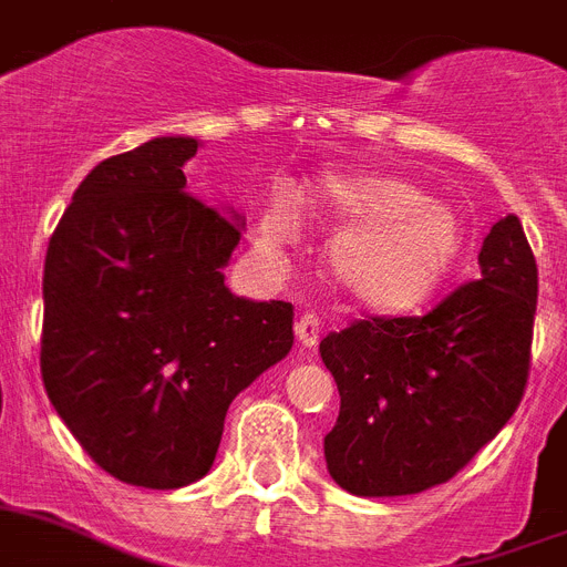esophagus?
<instances>
[{"label": "esophagus", "mask_w": 567, "mask_h": 567, "mask_svg": "<svg viewBox=\"0 0 567 567\" xmlns=\"http://www.w3.org/2000/svg\"><path fill=\"white\" fill-rule=\"evenodd\" d=\"M295 336H298L303 350H312L318 343V338H321V318H318L316 312H303V316L298 318V323H295Z\"/></svg>", "instance_id": "1"}]
</instances>
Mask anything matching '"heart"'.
Returning <instances> with one entry per match:
<instances>
[{
	"mask_svg": "<svg viewBox=\"0 0 567 567\" xmlns=\"http://www.w3.org/2000/svg\"><path fill=\"white\" fill-rule=\"evenodd\" d=\"M309 200L318 215L347 224L332 237L330 269L338 287L361 307L415 309L442 287L462 255V217L393 174L327 172L312 183ZM295 224L298 197L278 186L260 235L269 244H284L295 235Z\"/></svg>",
	"mask_w": 567,
	"mask_h": 567,
	"instance_id": "b5f03b06",
	"label": "heart"
}]
</instances>
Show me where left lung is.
Returning a JSON list of instances; mask_svg holds the SVG:
<instances>
[{"label": "left lung", "mask_w": 567, "mask_h": 567, "mask_svg": "<svg viewBox=\"0 0 567 567\" xmlns=\"http://www.w3.org/2000/svg\"><path fill=\"white\" fill-rule=\"evenodd\" d=\"M478 266L424 316H370L321 341L341 395L323 456L343 491L410 496L444 485L516 413L539 292L519 217L493 226Z\"/></svg>", "instance_id": "left-lung-1"}]
</instances>
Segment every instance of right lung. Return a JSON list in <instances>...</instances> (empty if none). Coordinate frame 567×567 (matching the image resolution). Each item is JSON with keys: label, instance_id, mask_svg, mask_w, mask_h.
<instances>
[{"label": "right lung", "instance_id": "right-lung-1", "mask_svg": "<svg viewBox=\"0 0 567 567\" xmlns=\"http://www.w3.org/2000/svg\"><path fill=\"white\" fill-rule=\"evenodd\" d=\"M197 140L103 159L48 244L42 384L80 447L125 485L209 473L240 390L292 350V303L224 284L244 226L186 192Z\"/></svg>", "mask_w": 567, "mask_h": 567}]
</instances>
